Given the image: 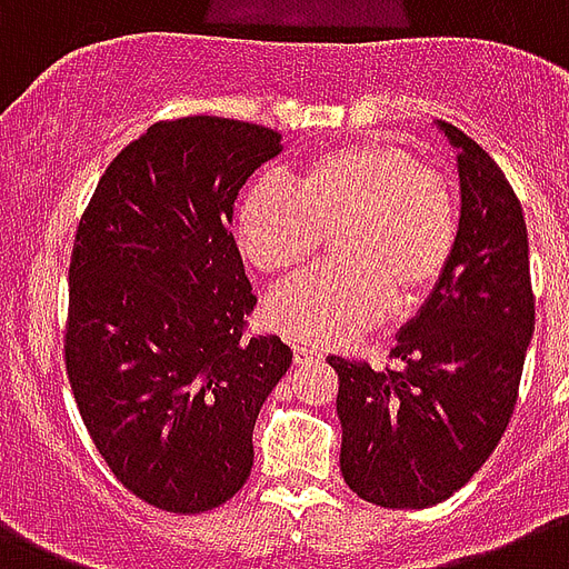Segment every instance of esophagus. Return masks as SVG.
Wrapping results in <instances>:
<instances>
[{"mask_svg": "<svg viewBox=\"0 0 569 569\" xmlns=\"http://www.w3.org/2000/svg\"><path fill=\"white\" fill-rule=\"evenodd\" d=\"M293 356H297V365L317 362V359H323V353H320V350H315V347H306V345H293Z\"/></svg>", "mask_w": 569, "mask_h": 569, "instance_id": "1", "label": "esophagus"}]
</instances>
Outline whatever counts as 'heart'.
<instances>
[{"label":"heart","mask_w":569,"mask_h":569,"mask_svg":"<svg viewBox=\"0 0 569 569\" xmlns=\"http://www.w3.org/2000/svg\"><path fill=\"white\" fill-rule=\"evenodd\" d=\"M332 237L338 261L267 299V323L302 345H345L421 302L442 281L460 237L451 183L398 144H338L302 166L297 189L261 178L237 204V240L252 267L281 276Z\"/></svg>","instance_id":"1"}]
</instances>
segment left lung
<instances>
[{
    "mask_svg": "<svg viewBox=\"0 0 569 569\" xmlns=\"http://www.w3.org/2000/svg\"><path fill=\"white\" fill-rule=\"evenodd\" d=\"M457 148L460 237L442 281L398 332V368L329 356L338 373L341 475L391 510L439 505L496 451L513 407L535 293L519 198L481 144L436 121Z\"/></svg>",
    "mask_w": 569,
    "mask_h": 569,
    "instance_id": "obj_1",
    "label": "left lung"
}]
</instances>
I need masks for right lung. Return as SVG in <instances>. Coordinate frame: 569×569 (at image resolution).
<instances>
[{
	"instance_id": "right-lung-1",
	"label": "right lung",
	"mask_w": 569,
	"mask_h": 569,
	"mask_svg": "<svg viewBox=\"0 0 569 569\" xmlns=\"http://www.w3.org/2000/svg\"><path fill=\"white\" fill-rule=\"evenodd\" d=\"M279 153L270 127L160 121L109 162L79 219L70 389L118 481L169 513L243 487L254 418L293 362L279 335H246L258 299L231 234L240 189Z\"/></svg>"
}]
</instances>
